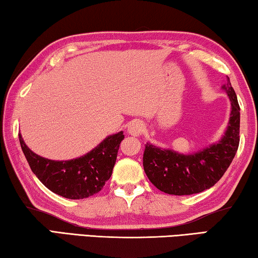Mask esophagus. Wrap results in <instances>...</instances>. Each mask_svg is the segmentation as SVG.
<instances>
[{
    "mask_svg": "<svg viewBox=\"0 0 258 258\" xmlns=\"http://www.w3.org/2000/svg\"><path fill=\"white\" fill-rule=\"evenodd\" d=\"M143 124L139 121H134L133 123H130L128 126V133L129 135H133V136H139L143 133Z\"/></svg>",
    "mask_w": 258,
    "mask_h": 258,
    "instance_id": "1",
    "label": "esophagus"
}]
</instances>
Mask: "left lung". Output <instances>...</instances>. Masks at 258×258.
Wrapping results in <instances>:
<instances>
[{
  "mask_svg": "<svg viewBox=\"0 0 258 258\" xmlns=\"http://www.w3.org/2000/svg\"><path fill=\"white\" fill-rule=\"evenodd\" d=\"M223 89L231 100V116L224 137L217 144L188 155L160 149L149 143L145 145L144 171L160 191L172 196L200 193L214 186L230 167L240 142V106L229 78Z\"/></svg>",
  "mask_w": 258,
  "mask_h": 258,
  "instance_id": "left-lung-1",
  "label": "left lung"
}]
</instances>
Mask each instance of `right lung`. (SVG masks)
Masks as SVG:
<instances>
[{
	"mask_svg": "<svg viewBox=\"0 0 258 258\" xmlns=\"http://www.w3.org/2000/svg\"><path fill=\"white\" fill-rule=\"evenodd\" d=\"M19 142L32 171L45 187L67 199H84L98 193L112 175L122 132L105 138L100 144L83 157L70 161H53L37 155Z\"/></svg>",
	"mask_w": 258,
	"mask_h": 258,
	"instance_id": "1",
	"label": "right lung"
}]
</instances>
